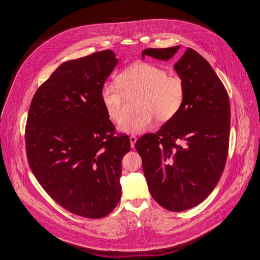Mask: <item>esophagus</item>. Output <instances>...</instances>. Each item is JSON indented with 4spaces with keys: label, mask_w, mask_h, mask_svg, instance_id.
<instances>
[{
    "label": "esophagus",
    "mask_w": 260,
    "mask_h": 260,
    "mask_svg": "<svg viewBox=\"0 0 260 260\" xmlns=\"http://www.w3.org/2000/svg\"><path fill=\"white\" fill-rule=\"evenodd\" d=\"M129 141H131V146L134 148L135 147V143L137 142V138L135 136H131L129 137Z\"/></svg>",
    "instance_id": "1"
}]
</instances>
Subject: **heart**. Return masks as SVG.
<instances>
[{
	"label": "heart",
	"instance_id": "obj_1",
	"mask_svg": "<svg viewBox=\"0 0 260 260\" xmlns=\"http://www.w3.org/2000/svg\"><path fill=\"white\" fill-rule=\"evenodd\" d=\"M139 95V113L126 118V98ZM185 100V85L176 75L155 64L137 63L118 77V83L106 82L101 89V101L109 119L114 123H122L119 129L125 134L140 135L149 131L156 118L167 122L180 111Z\"/></svg>",
	"mask_w": 260,
	"mask_h": 260
}]
</instances>
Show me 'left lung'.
Instances as JSON below:
<instances>
[{
  "label": "left lung",
  "mask_w": 260,
  "mask_h": 260,
  "mask_svg": "<svg viewBox=\"0 0 260 260\" xmlns=\"http://www.w3.org/2000/svg\"><path fill=\"white\" fill-rule=\"evenodd\" d=\"M179 47L148 48L142 56L168 60ZM174 69L185 85L184 103L174 118L135 147L152 198L169 211L182 212L205 201L223 173L231 107L223 83L196 50L187 48Z\"/></svg>",
  "instance_id": "8db88e82"
}]
</instances>
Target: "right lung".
<instances>
[{
    "mask_svg": "<svg viewBox=\"0 0 260 260\" xmlns=\"http://www.w3.org/2000/svg\"><path fill=\"white\" fill-rule=\"evenodd\" d=\"M118 59L104 50L61 63L36 91L25 126L29 168L69 212L103 218L121 198V160L128 136H114L101 89Z\"/></svg>",
    "mask_w": 260,
    "mask_h": 260,
    "instance_id": "right-lung-1",
    "label": "right lung"
}]
</instances>
